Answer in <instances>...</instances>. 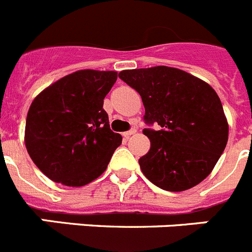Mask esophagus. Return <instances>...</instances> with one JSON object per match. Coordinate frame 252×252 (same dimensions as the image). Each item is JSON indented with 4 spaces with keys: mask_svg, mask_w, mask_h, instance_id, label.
<instances>
[{
    "mask_svg": "<svg viewBox=\"0 0 252 252\" xmlns=\"http://www.w3.org/2000/svg\"><path fill=\"white\" fill-rule=\"evenodd\" d=\"M135 132H136V130H135V128H132V130L126 131V132L122 133V136H124V137H130L131 135H133V133H135Z\"/></svg>",
    "mask_w": 252,
    "mask_h": 252,
    "instance_id": "obj_1",
    "label": "esophagus"
}]
</instances>
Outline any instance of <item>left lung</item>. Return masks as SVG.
<instances>
[{"label": "left lung", "instance_id": "8db88e82", "mask_svg": "<svg viewBox=\"0 0 252 252\" xmlns=\"http://www.w3.org/2000/svg\"><path fill=\"white\" fill-rule=\"evenodd\" d=\"M119 77L141 95L144 119L159 130L142 131L150 150L139 159L151 183L169 192L206 179L228 140V122L212 87L182 69L159 65L127 69Z\"/></svg>", "mask_w": 252, "mask_h": 252}]
</instances>
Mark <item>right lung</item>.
Returning a JSON list of instances; mask_svg holds the SVG:
<instances>
[{
  "mask_svg": "<svg viewBox=\"0 0 252 252\" xmlns=\"http://www.w3.org/2000/svg\"><path fill=\"white\" fill-rule=\"evenodd\" d=\"M116 79L113 70L82 69L46 87L31 102L25 146L49 179L83 187L106 170L122 141L111 131L103 110Z\"/></svg>",
  "mask_w": 252,
  "mask_h": 252,
  "instance_id": "right-lung-1",
  "label": "right lung"
}]
</instances>
